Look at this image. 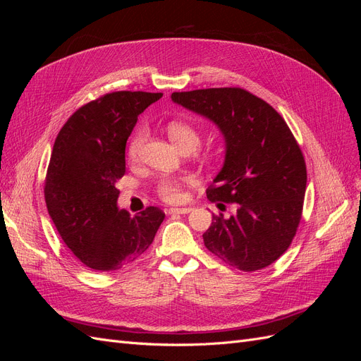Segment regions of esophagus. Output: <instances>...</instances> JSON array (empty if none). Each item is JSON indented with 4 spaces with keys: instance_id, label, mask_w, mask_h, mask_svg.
I'll use <instances>...</instances> for the list:
<instances>
[{
    "instance_id": "1",
    "label": "esophagus",
    "mask_w": 361,
    "mask_h": 361,
    "mask_svg": "<svg viewBox=\"0 0 361 361\" xmlns=\"http://www.w3.org/2000/svg\"><path fill=\"white\" fill-rule=\"evenodd\" d=\"M192 211V207H190V206H185V207H170L169 209V214H190Z\"/></svg>"
}]
</instances>
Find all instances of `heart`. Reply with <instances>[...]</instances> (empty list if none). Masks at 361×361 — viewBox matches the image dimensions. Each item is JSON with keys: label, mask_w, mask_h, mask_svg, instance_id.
<instances>
[{"label": "heart", "mask_w": 361, "mask_h": 361, "mask_svg": "<svg viewBox=\"0 0 361 361\" xmlns=\"http://www.w3.org/2000/svg\"><path fill=\"white\" fill-rule=\"evenodd\" d=\"M167 134L171 141L183 152H191L200 145V133L197 128L183 120H171L167 125ZM147 137L146 128L140 126L134 130L128 141V157L130 161H137ZM188 178L164 176L157 183L158 197L167 203H178L183 199V185L188 183Z\"/></svg>", "instance_id": "b5f03b06"}]
</instances>
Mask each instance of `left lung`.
Instances as JSON below:
<instances>
[{
  "mask_svg": "<svg viewBox=\"0 0 361 361\" xmlns=\"http://www.w3.org/2000/svg\"><path fill=\"white\" fill-rule=\"evenodd\" d=\"M171 99L221 129L226 161L207 200L236 203V215H212L206 248L227 265L253 272L292 244L302 215L307 170L300 145L274 108L239 87L174 92Z\"/></svg>",
  "mask_w": 361,
  "mask_h": 361,
  "instance_id": "left-lung-1",
  "label": "left lung"
}]
</instances>
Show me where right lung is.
<instances>
[{
	"label": "right lung",
	"instance_id": "add662e5",
	"mask_svg": "<svg viewBox=\"0 0 361 361\" xmlns=\"http://www.w3.org/2000/svg\"><path fill=\"white\" fill-rule=\"evenodd\" d=\"M162 93L113 92L78 108L63 125L45 178V202L63 243L85 267L116 271L154 243L164 214L117 209L126 140L138 116Z\"/></svg>",
	"mask_w": 361,
	"mask_h": 361
}]
</instances>
